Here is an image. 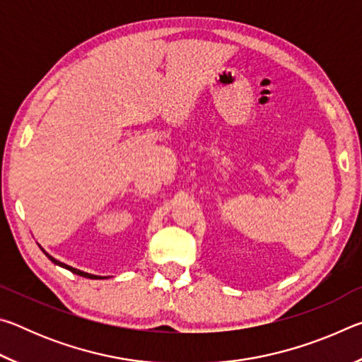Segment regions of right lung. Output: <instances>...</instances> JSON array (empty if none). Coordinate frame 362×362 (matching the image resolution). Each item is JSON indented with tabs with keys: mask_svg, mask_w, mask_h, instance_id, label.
Instances as JSON below:
<instances>
[{
	"mask_svg": "<svg viewBox=\"0 0 362 362\" xmlns=\"http://www.w3.org/2000/svg\"><path fill=\"white\" fill-rule=\"evenodd\" d=\"M42 252H45L46 255H47V259L51 260L52 263H56V265H59V267H62V268H66V269H70L71 273H75V274H79V276H83V278H90V279H95V278H102V276H95V274H90V273H86V272H81V269H76V268H73V267H70V265H66V263H62V262H59L57 259H54L52 255H49L45 249H42Z\"/></svg>",
	"mask_w": 362,
	"mask_h": 362,
	"instance_id": "obj_1",
	"label": "right lung"
}]
</instances>
